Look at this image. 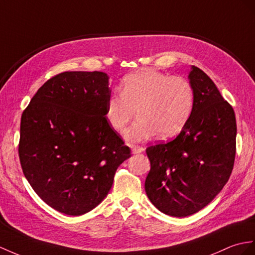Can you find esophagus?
Returning a JSON list of instances; mask_svg holds the SVG:
<instances>
[{"label": "esophagus", "instance_id": "34e87169", "mask_svg": "<svg viewBox=\"0 0 255 255\" xmlns=\"http://www.w3.org/2000/svg\"><path fill=\"white\" fill-rule=\"evenodd\" d=\"M145 149L142 148L141 146H136V145H132V152L133 153H140L144 151Z\"/></svg>", "mask_w": 255, "mask_h": 255}]
</instances>
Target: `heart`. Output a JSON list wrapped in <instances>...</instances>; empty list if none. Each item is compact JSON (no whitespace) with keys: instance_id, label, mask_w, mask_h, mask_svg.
Returning <instances> with one entry per match:
<instances>
[{"instance_id":"1","label":"heart","mask_w":255,"mask_h":255,"mask_svg":"<svg viewBox=\"0 0 255 255\" xmlns=\"http://www.w3.org/2000/svg\"><path fill=\"white\" fill-rule=\"evenodd\" d=\"M195 94L189 81L156 70H139L123 79L121 94L110 95L106 117L117 131H123L133 118H139L127 129L128 141H144L159 135L169 138L189 120Z\"/></svg>"}]
</instances>
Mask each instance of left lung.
I'll use <instances>...</instances> for the list:
<instances>
[{
  "label": "left lung",
  "mask_w": 255,
  "mask_h": 255,
  "mask_svg": "<svg viewBox=\"0 0 255 255\" xmlns=\"http://www.w3.org/2000/svg\"><path fill=\"white\" fill-rule=\"evenodd\" d=\"M188 79L195 94L189 120L175 139L146 149L151 166L146 194L159 211L175 217L197 213L220 194L236 154L233 107L198 67L191 66Z\"/></svg>",
  "instance_id": "8db88e82"
}]
</instances>
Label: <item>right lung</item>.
<instances>
[{"label":"right lung","instance_id":"add662e5","mask_svg":"<svg viewBox=\"0 0 255 255\" xmlns=\"http://www.w3.org/2000/svg\"><path fill=\"white\" fill-rule=\"evenodd\" d=\"M109 77L67 71L43 84L22 113L19 159L31 187L49 207L82 215L107 197L131 157L106 118Z\"/></svg>","mask_w":255,"mask_h":255}]
</instances>
